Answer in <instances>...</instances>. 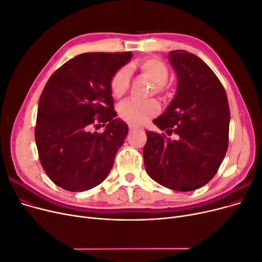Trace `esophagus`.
Instances as JSON below:
<instances>
[{
	"label": "esophagus",
	"instance_id": "esophagus-1",
	"mask_svg": "<svg viewBox=\"0 0 262 262\" xmlns=\"http://www.w3.org/2000/svg\"><path fill=\"white\" fill-rule=\"evenodd\" d=\"M138 128H136L135 126H132V124H129V130L130 131H134V130H136Z\"/></svg>",
	"mask_w": 262,
	"mask_h": 262
}]
</instances>
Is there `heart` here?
<instances>
[{"mask_svg": "<svg viewBox=\"0 0 262 262\" xmlns=\"http://www.w3.org/2000/svg\"><path fill=\"white\" fill-rule=\"evenodd\" d=\"M142 74L154 83L151 93H156L162 98L168 96L166 82L169 77L167 65L160 58L151 57L142 60L139 64ZM130 87V70L127 67L117 69L110 80V90L115 98L126 95ZM160 104L156 99L141 101L129 99L118 105V115L132 126H141L150 118L157 116L160 112Z\"/></svg>", "mask_w": 262, "mask_h": 262, "instance_id": "obj_1", "label": "heart"}]
</instances>
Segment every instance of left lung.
<instances>
[{
    "label": "left lung",
    "mask_w": 262,
    "mask_h": 262,
    "mask_svg": "<svg viewBox=\"0 0 262 262\" xmlns=\"http://www.w3.org/2000/svg\"><path fill=\"white\" fill-rule=\"evenodd\" d=\"M168 59L178 77L177 93L165 113L154 120L161 131H146L143 149L146 171L173 191L202 188L214 177L225 158L230 111L225 90L215 73L193 53L173 50Z\"/></svg>",
    "instance_id": "1"
}]
</instances>
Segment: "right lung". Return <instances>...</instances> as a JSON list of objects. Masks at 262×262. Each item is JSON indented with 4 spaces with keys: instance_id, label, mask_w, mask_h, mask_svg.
<instances>
[{
    "instance_id": "obj_1",
    "label": "right lung",
    "mask_w": 262,
    "mask_h": 262,
    "mask_svg": "<svg viewBox=\"0 0 262 262\" xmlns=\"http://www.w3.org/2000/svg\"><path fill=\"white\" fill-rule=\"evenodd\" d=\"M131 56V52L83 53L48 80L39 98L35 141L43 170L59 188L93 189L113 167L128 127L115 119L110 80ZM100 124H107L103 133L90 132Z\"/></svg>"
}]
</instances>
